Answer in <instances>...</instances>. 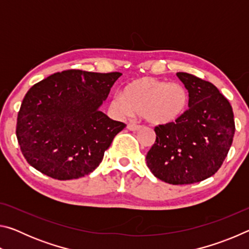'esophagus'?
Masks as SVG:
<instances>
[{"label": "esophagus", "instance_id": "obj_1", "mask_svg": "<svg viewBox=\"0 0 249 249\" xmlns=\"http://www.w3.org/2000/svg\"><path fill=\"white\" fill-rule=\"evenodd\" d=\"M127 128L129 129V130H138V129H141L142 128V126L141 125H137V124H134V123H129V124H127Z\"/></svg>", "mask_w": 249, "mask_h": 249}]
</instances>
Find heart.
Masks as SVG:
<instances>
[{"label":"heart","instance_id":"heart-1","mask_svg":"<svg viewBox=\"0 0 249 249\" xmlns=\"http://www.w3.org/2000/svg\"><path fill=\"white\" fill-rule=\"evenodd\" d=\"M189 92L183 84L168 83L150 77L138 78L114 94L111 107L119 115L132 114L155 125L174 123L189 105Z\"/></svg>","mask_w":249,"mask_h":249}]
</instances>
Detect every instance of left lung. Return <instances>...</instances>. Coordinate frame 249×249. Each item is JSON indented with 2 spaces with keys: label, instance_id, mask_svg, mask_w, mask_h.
Returning <instances> with one entry per match:
<instances>
[{
  "label": "left lung",
  "instance_id": "8db88e82",
  "mask_svg": "<svg viewBox=\"0 0 249 249\" xmlns=\"http://www.w3.org/2000/svg\"><path fill=\"white\" fill-rule=\"evenodd\" d=\"M189 92V108L174 123L155 127L156 141L146 156L155 177L170 184H191L220 169L235 133L231 105L217 88L178 72Z\"/></svg>",
  "mask_w": 249,
  "mask_h": 249
}]
</instances>
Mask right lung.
Wrapping results in <instances>:
<instances>
[{
	"label": "right lung",
	"mask_w": 249,
	"mask_h": 249,
	"mask_svg": "<svg viewBox=\"0 0 249 249\" xmlns=\"http://www.w3.org/2000/svg\"><path fill=\"white\" fill-rule=\"evenodd\" d=\"M121 75L70 69L34 84L16 124L20 151L29 165L57 180L93 171L126 126L99 109Z\"/></svg>",
	"instance_id": "right-lung-1"
}]
</instances>
